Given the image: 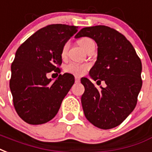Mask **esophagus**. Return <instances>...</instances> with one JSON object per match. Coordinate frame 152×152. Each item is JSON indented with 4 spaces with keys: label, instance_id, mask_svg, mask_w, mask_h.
Here are the masks:
<instances>
[{
    "label": "esophagus",
    "instance_id": "esophagus-1",
    "mask_svg": "<svg viewBox=\"0 0 152 152\" xmlns=\"http://www.w3.org/2000/svg\"><path fill=\"white\" fill-rule=\"evenodd\" d=\"M75 80H76V83H79L80 80V78L78 77V76H76V77H75Z\"/></svg>",
    "mask_w": 152,
    "mask_h": 152
}]
</instances>
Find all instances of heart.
<instances>
[{
    "label": "heart",
    "mask_w": 152,
    "mask_h": 152,
    "mask_svg": "<svg viewBox=\"0 0 152 152\" xmlns=\"http://www.w3.org/2000/svg\"><path fill=\"white\" fill-rule=\"evenodd\" d=\"M78 43L82 48L84 50H86L88 49L91 45L94 44V42L91 39L89 38H81L78 40ZM69 48V42H65L63 47L61 48V56L62 58H65L67 56V50ZM88 69V65L84 64H77V63H70L65 67V70L67 72L76 75V76H82L84 75L87 70Z\"/></svg>",
    "instance_id": "heart-1"
}]
</instances>
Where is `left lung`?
<instances>
[{
  "label": "left lung",
  "mask_w": 152,
  "mask_h": 152,
  "mask_svg": "<svg viewBox=\"0 0 152 152\" xmlns=\"http://www.w3.org/2000/svg\"><path fill=\"white\" fill-rule=\"evenodd\" d=\"M89 37L97 44V59L89 71L94 80L106 87L97 89L86 77L81 104L86 118L96 127H116L135 108L142 88V63L123 34L106 26L85 27L75 38Z\"/></svg>",
  "instance_id": "8db88e82"
}]
</instances>
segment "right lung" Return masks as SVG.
Returning <instances> with one entry per match:
<instances>
[{
    "instance_id": "obj_1",
    "label": "right lung",
    "mask_w": 152,
    "mask_h": 152,
    "mask_svg": "<svg viewBox=\"0 0 152 152\" xmlns=\"http://www.w3.org/2000/svg\"><path fill=\"white\" fill-rule=\"evenodd\" d=\"M77 26L52 24L32 34L17 50L11 64L10 87L13 106L21 118L31 125L49 122L75 82L70 73L60 74L55 82L46 74L60 73L61 48L77 32Z\"/></svg>"
}]
</instances>
